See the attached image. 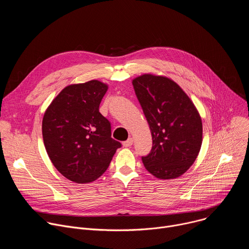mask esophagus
<instances>
[{
  "mask_svg": "<svg viewBox=\"0 0 249 249\" xmlns=\"http://www.w3.org/2000/svg\"><path fill=\"white\" fill-rule=\"evenodd\" d=\"M133 145V139L132 138H129L127 141L123 142V146L128 148V147H131Z\"/></svg>",
  "mask_w": 249,
  "mask_h": 249,
  "instance_id": "34e87169",
  "label": "esophagus"
}]
</instances>
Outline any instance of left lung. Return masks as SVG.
<instances>
[{
  "instance_id": "8db88e82",
  "label": "left lung",
  "mask_w": 249,
  "mask_h": 249,
  "mask_svg": "<svg viewBox=\"0 0 249 249\" xmlns=\"http://www.w3.org/2000/svg\"><path fill=\"white\" fill-rule=\"evenodd\" d=\"M149 123L153 148L142 157L159 179L179 177L193 164L202 145V120L194 103L172 80L152 74L132 82Z\"/></svg>"
}]
</instances>
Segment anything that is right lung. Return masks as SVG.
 Wrapping results in <instances>:
<instances>
[{"mask_svg":"<svg viewBox=\"0 0 249 249\" xmlns=\"http://www.w3.org/2000/svg\"><path fill=\"white\" fill-rule=\"evenodd\" d=\"M108 86L92 80L63 89L46 109L43 142L53 165L71 181L89 183L109 166L119 142L99 112Z\"/></svg>","mask_w":249,"mask_h":249,"instance_id":"add662e5","label":"right lung"}]
</instances>
